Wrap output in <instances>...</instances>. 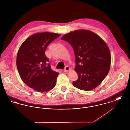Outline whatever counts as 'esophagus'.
<instances>
[{"label": "esophagus", "instance_id": "1", "mask_svg": "<svg viewBox=\"0 0 130 130\" xmlns=\"http://www.w3.org/2000/svg\"><path fill=\"white\" fill-rule=\"evenodd\" d=\"M70 70V68L69 66H66V67H65V69H64V71L65 72H67L69 71Z\"/></svg>", "mask_w": 130, "mask_h": 130}]
</instances>
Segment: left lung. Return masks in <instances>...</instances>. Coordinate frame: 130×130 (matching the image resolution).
<instances>
[{"label": "left lung", "mask_w": 130, "mask_h": 130, "mask_svg": "<svg viewBox=\"0 0 130 130\" xmlns=\"http://www.w3.org/2000/svg\"><path fill=\"white\" fill-rule=\"evenodd\" d=\"M61 39L68 42L74 51V70L78 79L73 82L74 86L84 91L98 86L110 68L111 54L105 41L93 31L85 30L71 31Z\"/></svg>", "instance_id": "8db88e82"}]
</instances>
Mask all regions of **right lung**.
Wrapping results in <instances>:
<instances>
[{
  "mask_svg": "<svg viewBox=\"0 0 130 130\" xmlns=\"http://www.w3.org/2000/svg\"><path fill=\"white\" fill-rule=\"evenodd\" d=\"M60 36L49 32L36 33L27 38L19 49L17 66L19 75L36 91L46 92L56 86L59 73L52 70L45 52L49 44Z\"/></svg>",
  "mask_w": 130,
  "mask_h": 130,
  "instance_id": "right-lung-1",
  "label": "right lung"
}]
</instances>
